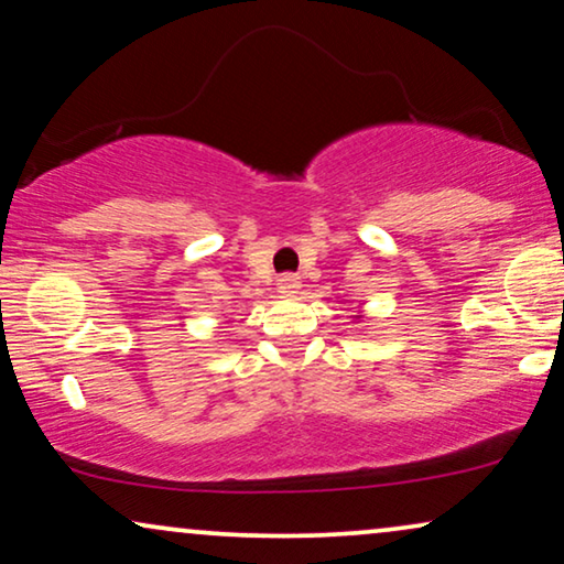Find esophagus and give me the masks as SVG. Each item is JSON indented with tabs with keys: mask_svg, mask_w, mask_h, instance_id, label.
<instances>
[{
	"mask_svg": "<svg viewBox=\"0 0 564 564\" xmlns=\"http://www.w3.org/2000/svg\"><path fill=\"white\" fill-rule=\"evenodd\" d=\"M299 289H302V278H299V275L283 273L281 278H278V291H281V294L291 296V294H296Z\"/></svg>",
	"mask_w": 564,
	"mask_h": 564,
	"instance_id": "34e87169",
	"label": "esophagus"
}]
</instances>
